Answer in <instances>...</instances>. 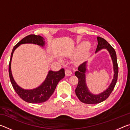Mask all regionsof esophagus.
Returning a JSON list of instances; mask_svg holds the SVG:
<instances>
[{"instance_id":"1","label":"esophagus","mask_w":130,"mask_h":130,"mask_svg":"<svg viewBox=\"0 0 130 130\" xmlns=\"http://www.w3.org/2000/svg\"><path fill=\"white\" fill-rule=\"evenodd\" d=\"M72 71L70 70H69V69H66L65 70V74H66V76H69L72 75Z\"/></svg>"}]
</instances>
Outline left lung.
<instances>
[{
  "label": "left lung",
  "mask_w": 130,
  "mask_h": 130,
  "mask_svg": "<svg viewBox=\"0 0 130 130\" xmlns=\"http://www.w3.org/2000/svg\"><path fill=\"white\" fill-rule=\"evenodd\" d=\"M97 39H98V45L96 48V52L102 49H107L108 50L113 61L114 73L115 74H114L113 79L109 87L103 93L98 94V95H94V94L90 93L89 91L88 90L86 83H85V72L86 71L87 62L81 63L79 66L78 70L74 73L75 76L78 79L77 87L75 90V92L78 99L81 102L85 103V104H98V103H101L106 100L112 92L118 80L119 70L117 58H116V54L115 49L104 38L98 37Z\"/></svg>",
  "instance_id": "obj_1"
}]
</instances>
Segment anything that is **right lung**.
Returning a JSON list of instances; mask_svg holds the SVG:
<instances>
[{
	"mask_svg": "<svg viewBox=\"0 0 130 130\" xmlns=\"http://www.w3.org/2000/svg\"><path fill=\"white\" fill-rule=\"evenodd\" d=\"M43 38L40 36L34 34H30L25 37L22 40L14 46L11 54V58L8 65V73L13 88L18 94L22 99L25 102L30 103H40L45 102L50 98L59 81L65 76V70L63 68L61 69L59 71L49 72L47 76L45 81L39 87L31 90H25L19 87L15 82L11 71V62L13 53L16 48L21 44L24 43H34L43 46L45 45V41Z\"/></svg>",
	"mask_w": 130,
	"mask_h": 130,
	"instance_id": "1",
	"label": "right lung"
}]
</instances>
